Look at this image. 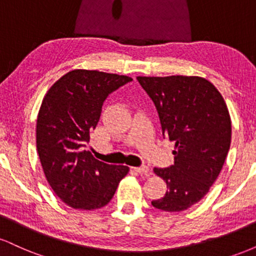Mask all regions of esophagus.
Returning <instances> with one entry per match:
<instances>
[{
  "instance_id": "obj_1",
  "label": "esophagus",
  "mask_w": 256,
  "mask_h": 256,
  "mask_svg": "<svg viewBox=\"0 0 256 256\" xmlns=\"http://www.w3.org/2000/svg\"><path fill=\"white\" fill-rule=\"evenodd\" d=\"M134 171H136V172L140 173V174H146V176L149 174V167L146 166V165L140 166V167H134Z\"/></svg>"
}]
</instances>
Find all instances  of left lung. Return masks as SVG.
I'll list each match as a JSON object with an SVG mask.
<instances>
[{"label":"left lung","mask_w":256,"mask_h":256,"mask_svg":"<svg viewBox=\"0 0 256 256\" xmlns=\"http://www.w3.org/2000/svg\"><path fill=\"white\" fill-rule=\"evenodd\" d=\"M156 108L164 138L176 143L174 164L154 172L167 184L152 201L165 212L188 210L210 192L231 144L228 107L208 80L200 77H137Z\"/></svg>","instance_id":"8db88e82"}]
</instances>
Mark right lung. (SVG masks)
I'll list each match as a JSON object with an SVG mask.
<instances>
[{
	"mask_svg": "<svg viewBox=\"0 0 256 256\" xmlns=\"http://www.w3.org/2000/svg\"><path fill=\"white\" fill-rule=\"evenodd\" d=\"M130 82L126 76L74 70L58 79L43 98L37 118V152L52 189L73 208L104 207L128 174V166L96 160L85 148L106 98Z\"/></svg>",
	"mask_w": 256,
	"mask_h": 256,
	"instance_id": "1",
	"label": "right lung"
}]
</instances>
